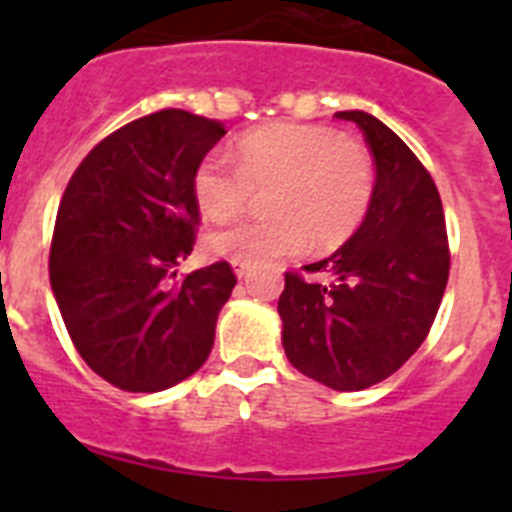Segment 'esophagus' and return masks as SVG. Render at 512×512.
<instances>
[{"instance_id": "34e87169", "label": "esophagus", "mask_w": 512, "mask_h": 512, "mask_svg": "<svg viewBox=\"0 0 512 512\" xmlns=\"http://www.w3.org/2000/svg\"><path fill=\"white\" fill-rule=\"evenodd\" d=\"M233 271H235V277L243 279V277H248V271H251V266H246V264H233Z\"/></svg>"}]
</instances>
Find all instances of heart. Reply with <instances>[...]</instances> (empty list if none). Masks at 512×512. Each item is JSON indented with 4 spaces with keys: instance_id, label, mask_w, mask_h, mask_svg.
Segmentation results:
<instances>
[{
    "instance_id": "1",
    "label": "heart",
    "mask_w": 512,
    "mask_h": 512,
    "mask_svg": "<svg viewBox=\"0 0 512 512\" xmlns=\"http://www.w3.org/2000/svg\"><path fill=\"white\" fill-rule=\"evenodd\" d=\"M235 169L210 153L192 174V194L202 215H241L251 192H265L269 217L207 235V251L233 264L264 266L300 253L338 248L361 228L377 192L369 148L320 125L274 122L241 135Z\"/></svg>"
}]
</instances>
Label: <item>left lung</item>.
<instances>
[{
	"mask_svg": "<svg viewBox=\"0 0 512 512\" xmlns=\"http://www.w3.org/2000/svg\"><path fill=\"white\" fill-rule=\"evenodd\" d=\"M364 133L377 166L369 215L333 256L284 274L282 346L297 372L356 392L395 374L425 341L449 282V238L431 174L382 120L336 112Z\"/></svg>",
	"mask_w": 512,
	"mask_h": 512,
	"instance_id": "8db88e82",
	"label": "left lung"
}]
</instances>
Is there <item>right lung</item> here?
Returning <instances> with one entry per match:
<instances>
[{
  "label": "right lung",
  "instance_id": "right-lung-1",
  "mask_svg": "<svg viewBox=\"0 0 512 512\" xmlns=\"http://www.w3.org/2000/svg\"><path fill=\"white\" fill-rule=\"evenodd\" d=\"M223 135L187 110L128 122L89 151L58 205L53 297L81 359L125 392L169 390L212 351L233 269H174L200 225L192 174Z\"/></svg>",
  "mask_w": 512,
  "mask_h": 512
}]
</instances>
